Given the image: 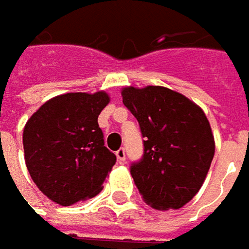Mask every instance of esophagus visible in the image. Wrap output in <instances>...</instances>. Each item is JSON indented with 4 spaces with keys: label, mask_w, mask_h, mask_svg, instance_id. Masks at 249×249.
Masks as SVG:
<instances>
[{
    "label": "esophagus",
    "mask_w": 249,
    "mask_h": 249,
    "mask_svg": "<svg viewBox=\"0 0 249 249\" xmlns=\"http://www.w3.org/2000/svg\"><path fill=\"white\" fill-rule=\"evenodd\" d=\"M116 156H117V159H118V161H120V162L125 161V149H124V147L118 149V150L116 151Z\"/></svg>",
    "instance_id": "obj_1"
}]
</instances>
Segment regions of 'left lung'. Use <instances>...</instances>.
Returning <instances> with one entry per match:
<instances>
[{
	"instance_id": "1",
	"label": "left lung",
	"mask_w": 249,
	"mask_h": 249,
	"mask_svg": "<svg viewBox=\"0 0 249 249\" xmlns=\"http://www.w3.org/2000/svg\"><path fill=\"white\" fill-rule=\"evenodd\" d=\"M121 95L144 138L143 157L131 165L139 193L154 210L182 208L201 189L215 154L208 118L165 87H126Z\"/></svg>"
}]
</instances>
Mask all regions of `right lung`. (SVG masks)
Masks as SVG:
<instances>
[{
  "mask_svg": "<svg viewBox=\"0 0 249 249\" xmlns=\"http://www.w3.org/2000/svg\"><path fill=\"white\" fill-rule=\"evenodd\" d=\"M106 92H71L49 99L23 131L24 161L33 182L59 205H71L100 193L116 164L105 146L98 117Z\"/></svg>",
  "mask_w": 249,
  "mask_h": 249,
  "instance_id": "add662e5",
  "label": "right lung"
}]
</instances>
